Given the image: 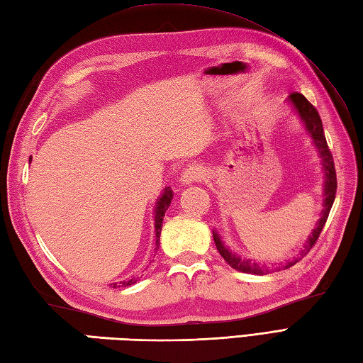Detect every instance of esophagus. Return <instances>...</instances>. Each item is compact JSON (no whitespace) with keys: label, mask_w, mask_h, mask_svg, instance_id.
<instances>
[{"label":"esophagus","mask_w":363,"mask_h":363,"mask_svg":"<svg viewBox=\"0 0 363 363\" xmlns=\"http://www.w3.org/2000/svg\"><path fill=\"white\" fill-rule=\"evenodd\" d=\"M204 168L201 165H189L184 172L181 173V182L182 184H191V182H199L204 179Z\"/></svg>","instance_id":"1"}]
</instances>
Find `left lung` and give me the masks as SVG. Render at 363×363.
<instances>
[{
    "label": "left lung",
    "instance_id": "8db88e82",
    "mask_svg": "<svg viewBox=\"0 0 363 363\" xmlns=\"http://www.w3.org/2000/svg\"><path fill=\"white\" fill-rule=\"evenodd\" d=\"M289 103L293 107H295V111L298 112L301 121H303V125L306 126V130L312 137L313 145L317 146V150L320 152V157H321L323 172H325V186H323V187H325V189H323L325 201H323L321 218L317 223V228L312 230V234L309 235V238H307V242L304 245V250H301V256H304V254L311 251V248L315 245V242L318 240L321 230H323V228H325V223L329 217L330 207H333L334 199H335L337 176H335V167H334L333 154H330V150L328 146L325 130H323V123H321V118H320L317 109H315V107L309 101H307L304 95L298 94V91H293V94L289 96ZM213 242H215V246H217L218 252L221 254V257L225 259L234 269H238V272H242V273L264 274V269H262L257 264H251V260L242 259L240 256H237V254H234L233 251H229V248H226V246L223 245L221 238L217 233H213ZM299 259L289 262V264L285 265V268L295 265Z\"/></svg>",
    "mask_w": 363,
    "mask_h": 363
}]
</instances>
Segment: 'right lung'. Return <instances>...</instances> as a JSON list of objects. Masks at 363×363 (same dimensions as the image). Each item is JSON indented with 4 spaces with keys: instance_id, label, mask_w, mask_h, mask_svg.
Here are the masks:
<instances>
[{
    "instance_id": "right-lung-1",
    "label": "right lung",
    "mask_w": 363,
    "mask_h": 363,
    "mask_svg": "<svg viewBox=\"0 0 363 363\" xmlns=\"http://www.w3.org/2000/svg\"><path fill=\"white\" fill-rule=\"evenodd\" d=\"M173 199V190L169 187H165L164 194L156 201V209H154V228H156V250L159 248V240H160V230H162V221H164L165 212L169 207V203ZM138 281V277H133V279L121 281L120 284H111L115 289L117 287H128V285H133Z\"/></svg>"
}]
</instances>
